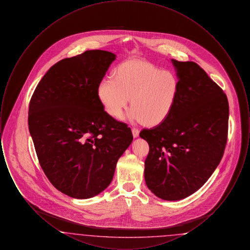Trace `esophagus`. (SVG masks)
<instances>
[{
    "instance_id": "1",
    "label": "esophagus",
    "mask_w": 250,
    "mask_h": 250,
    "mask_svg": "<svg viewBox=\"0 0 250 250\" xmlns=\"http://www.w3.org/2000/svg\"><path fill=\"white\" fill-rule=\"evenodd\" d=\"M132 134H133V137H134V138H137V137H139V135H140V130H139L138 128L133 127V128H132Z\"/></svg>"
}]
</instances>
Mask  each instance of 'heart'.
I'll list each match as a JSON object with an SVG mask.
<instances>
[{
    "label": "heart",
    "instance_id": "heart-1",
    "mask_svg": "<svg viewBox=\"0 0 250 250\" xmlns=\"http://www.w3.org/2000/svg\"><path fill=\"white\" fill-rule=\"evenodd\" d=\"M179 93L180 80L175 73L141 61L121 63L113 76L105 77L97 88L108 115L120 118L131 97L126 118L149 126L158 125L170 116Z\"/></svg>",
    "mask_w": 250,
    "mask_h": 250
}]
</instances>
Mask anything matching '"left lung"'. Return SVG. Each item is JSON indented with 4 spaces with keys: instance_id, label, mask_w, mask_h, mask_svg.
<instances>
[{
    "instance_id": "left-lung-1",
    "label": "left lung",
    "mask_w": 250,
    "mask_h": 250,
    "mask_svg": "<svg viewBox=\"0 0 250 250\" xmlns=\"http://www.w3.org/2000/svg\"><path fill=\"white\" fill-rule=\"evenodd\" d=\"M180 80L170 116L141 138L149 143L144 177L156 197L177 201L201 188L226 147L229 102L223 90L194 62L171 60Z\"/></svg>"
}]
</instances>
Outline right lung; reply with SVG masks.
<instances>
[{
  "label": "right lung",
  "mask_w": 250,
  "mask_h": 250,
  "mask_svg": "<svg viewBox=\"0 0 250 250\" xmlns=\"http://www.w3.org/2000/svg\"><path fill=\"white\" fill-rule=\"evenodd\" d=\"M116 55L86 50L52 65L29 105V131L49 182L75 199L106 189L120 156L133 141L130 127L104 110L97 88Z\"/></svg>",
  "instance_id": "right-lung-1"
}]
</instances>
